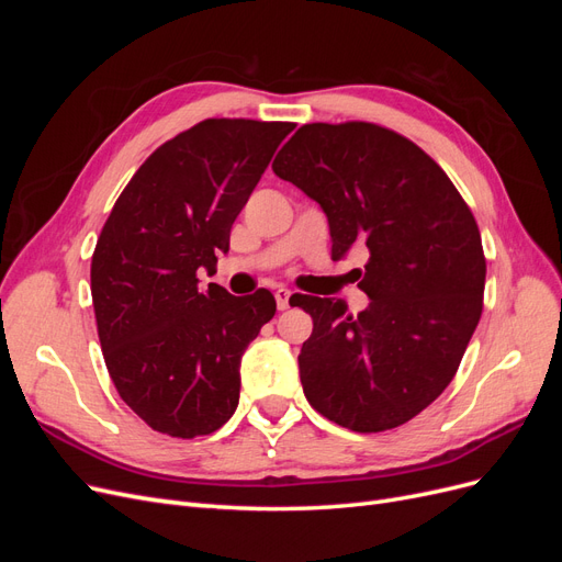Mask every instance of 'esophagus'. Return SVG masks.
Wrapping results in <instances>:
<instances>
[{
	"label": "esophagus",
	"mask_w": 562,
	"mask_h": 562,
	"mask_svg": "<svg viewBox=\"0 0 562 562\" xmlns=\"http://www.w3.org/2000/svg\"><path fill=\"white\" fill-rule=\"evenodd\" d=\"M274 297H277V307H279V312H283V310L291 307V291H288V288H279V291L274 293Z\"/></svg>",
	"instance_id": "34e87169"
}]
</instances>
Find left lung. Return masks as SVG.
<instances>
[{"label": "left lung", "mask_w": 562, "mask_h": 562, "mask_svg": "<svg viewBox=\"0 0 562 562\" xmlns=\"http://www.w3.org/2000/svg\"><path fill=\"white\" fill-rule=\"evenodd\" d=\"M274 173L321 203L333 258L368 250L370 304L300 295L314 318L297 356L304 396L339 427L378 434L411 422L452 382L483 314L485 255L452 180L405 135L370 124H304Z\"/></svg>", "instance_id": "obj_1"}]
</instances>
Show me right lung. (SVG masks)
<instances>
[{
    "instance_id": "right-lung-1",
    "label": "right lung",
    "mask_w": 562,
    "mask_h": 562,
    "mask_svg": "<svg viewBox=\"0 0 562 562\" xmlns=\"http://www.w3.org/2000/svg\"><path fill=\"white\" fill-rule=\"evenodd\" d=\"M291 122L203 119L145 159L119 194L91 260L100 347L119 396L173 438L217 431L239 405L246 347L274 316L265 288L246 297L199 288L229 250V229Z\"/></svg>"
}]
</instances>
